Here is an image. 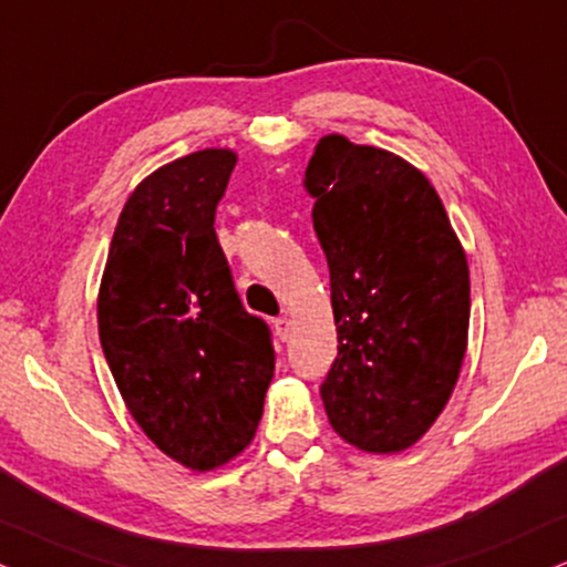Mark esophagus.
<instances>
[{
	"label": "esophagus",
	"instance_id": "esophagus-1",
	"mask_svg": "<svg viewBox=\"0 0 567 567\" xmlns=\"http://www.w3.org/2000/svg\"><path fill=\"white\" fill-rule=\"evenodd\" d=\"M272 328H276L278 339L286 341V339H289V333H291V318H286V316L276 318V320H272Z\"/></svg>",
	"mask_w": 567,
	"mask_h": 567
}]
</instances>
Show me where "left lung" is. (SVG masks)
<instances>
[{"mask_svg":"<svg viewBox=\"0 0 567 567\" xmlns=\"http://www.w3.org/2000/svg\"><path fill=\"white\" fill-rule=\"evenodd\" d=\"M305 186L339 337L320 386L328 423L362 452H404L460 379L471 323L465 249L431 181L394 152L328 134Z\"/></svg>","mask_w":567,"mask_h":567,"instance_id":"1","label":"left lung"}]
</instances>
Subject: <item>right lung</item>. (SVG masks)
<instances>
[{
    "label": "right lung",
    "instance_id": "1",
    "mask_svg": "<svg viewBox=\"0 0 567 567\" xmlns=\"http://www.w3.org/2000/svg\"><path fill=\"white\" fill-rule=\"evenodd\" d=\"M234 150H199L150 173L125 202L104 265L96 320L125 408L159 452L207 473L247 450L276 354L244 310L215 207Z\"/></svg>",
    "mask_w": 567,
    "mask_h": 567
}]
</instances>
